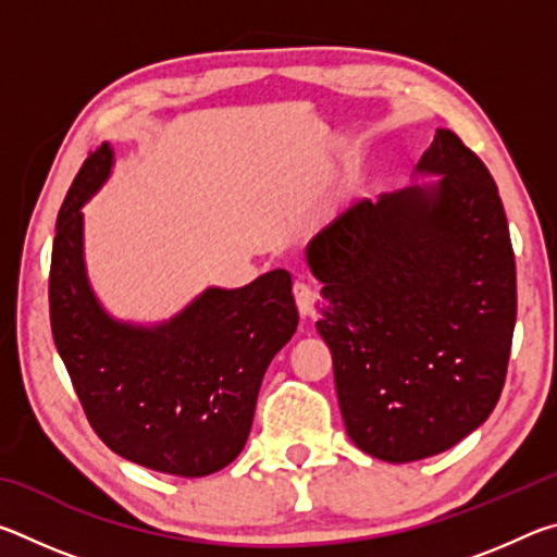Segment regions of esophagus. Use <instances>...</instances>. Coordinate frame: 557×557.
Here are the masks:
<instances>
[{
    "label": "esophagus",
    "mask_w": 557,
    "mask_h": 557,
    "mask_svg": "<svg viewBox=\"0 0 557 557\" xmlns=\"http://www.w3.org/2000/svg\"><path fill=\"white\" fill-rule=\"evenodd\" d=\"M295 301H297L299 314L309 317V314H312V307H314V289L305 285V282H297V285H295Z\"/></svg>",
    "instance_id": "obj_1"
}]
</instances>
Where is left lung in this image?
<instances>
[{"label":"left lung","instance_id":"8db88e82","mask_svg":"<svg viewBox=\"0 0 557 557\" xmlns=\"http://www.w3.org/2000/svg\"><path fill=\"white\" fill-rule=\"evenodd\" d=\"M414 176L437 178L358 201L307 248L346 432L393 465L484 425L516 326L511 235L482 159L440 127Z\"/></svg>","mask_w":557,"mask_h":557}]
</instances>
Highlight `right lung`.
I'll use <instances>...</instances> for the list:
<instances>
[{"instance_id": "obj_1", "label": "right lung", "mask_w": 557, "mask_h": 557, "mask_svg": "<svg viewBox=\"0 0 557 557\" xmlns=\"http://www.w3.org/2000/svg\"><path fill=\"white\" fill-rule=\"evenodd\" d=\"M115 152H92L55 221L51 332L92 430L139 467L174 476L213 474L250 435L262 375L297 332L287 270L238 289L209 287L159 324L112 317L90 285L86 206L108 182Z\"/></svg>"}]
</instances>
